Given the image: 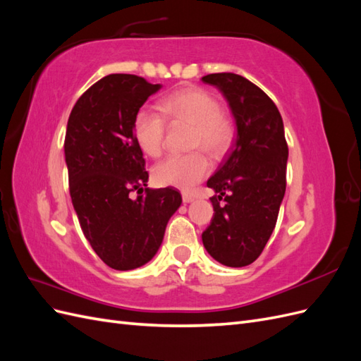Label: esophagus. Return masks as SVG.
Returning a JSON list of instances; mask_svg holds the SVG:
<instances>
[{
  "label": "esophagus",
  "instance_id": "34e87169",
  "mask_svg": "<svg viewBox=\"0 0 361 361\" xmlns=\"http://www.w3.org/2000/svg\"><path fill=\"white\" fill-rule=\"evenodd\" d=\"M182 200L183 203H191L194 200V195L190 192H182Z\"/></svg>",
  "mask_w": 361,
  "mask_h": 361
}]
</instances>
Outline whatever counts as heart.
I'll use <instances>...</instances> for the list:
<instances>
[{
  "label": "heart",
  "mask_w": 361,
  "mask_h": 361,
  "mask_svg": "<svg viewBox=\"0 0 361 361\" xmlns=\"http://www.w3.org/2000/svg\"><path fill=\"white\" fill-rule=\"evenodd\" d=\"M170 122L192 123L191 149H204L214 158L224 157L235 141V125L223 110L218 97L199 85H188L167 94L161 111L141 106L133 117V135L147 157H159ZM211 170L203 150L170 155L154 167V180L161 187L190 190Z\"/></svg>",
  "instance_id": "b5f03b06"
}]
</instances>
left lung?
I'll return each mask as SVG.
<instances>
[{
	"instance_id": "obj_1",
	"label": "left lung",
	"mask_w": 361,
	"mask_h": 361,
	"mask_svg": "<svg viewBox=\"0 0 361 361\" xmlns=\"http://www.w3.org/2000/svg\"><path fill=\"white\" fill-rule=\"evenodd\" d=\"M202 81L223 92L238 126L232 152L207 180L218 194L211 197L214 216L202 241L220 264L247 267L264 251L286 191L283 120L271 97L241 75L211 73Z\"/></svg>"
}]
</instances>
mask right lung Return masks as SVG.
I'll use <instances>...</instances> for the list:
<instances>
[{"label":"right lung","instance_id":"right-lung-1","mask_svg":"<svg viewBox=\"0 0 361 361\" xmlns=\"http://www.w3.org/2000/svg\"><path fill=\"white\" fill-rule=\"evenodd\" d=\"M159 89L137 75H106L80 96L68 120L64 158L75 212L94 253L117 271L157 255L182 203L174 188H146V161L133 135L135 111Z\"/></svg>","mask_w":361,"mask_h":361}]
</instances>
